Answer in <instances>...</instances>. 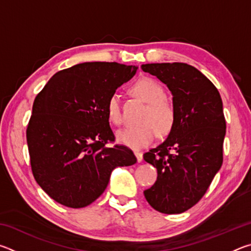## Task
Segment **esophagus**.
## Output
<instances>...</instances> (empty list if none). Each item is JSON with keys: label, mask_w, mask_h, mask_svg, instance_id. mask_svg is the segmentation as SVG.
<instances>
[{"label": "esophagus", "mask_w": 251, "mask_h": 251, "mask_svg": "<svg viewBox=\"0 0 251 251\" xmlns=\"http://www.w3.org/2000/svg\"><path fill=\"white\" fill-rule=\"evenodd\" d=\"M134 154L136 156V158H137V161L138 163H141V161L143 160V154L141 151H134Z\"/></svg>", "instance_id": "1"}]
</instances>
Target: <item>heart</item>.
Here are the masks:
<instances>
[{
    "label": "heart",
    "mask_w": 251,
    "mask_h": 251,
    "mask_svg": "<svg viewBox=\"0 0 251 251\" xmlns=\"http://www.w3.org/2000/svg\"><path fill=\"white\" fill-rule=\"evenodd\" d=\"M130 92L147 103L141 123L133 127L118 130L117 141L131 150H142L150 146L157 135L166 136L171 133L176 122V109L171 100L165 97V91L156 80L150 77L138 79ZM106 113L110 123L121 125L123 122L120 96L114 93L106 103Z\"/></svg>",
    "instance_id": "1"
}]
</instances>
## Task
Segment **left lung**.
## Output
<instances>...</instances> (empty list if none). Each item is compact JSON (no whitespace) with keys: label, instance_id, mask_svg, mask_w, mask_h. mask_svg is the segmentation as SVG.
<instances>
[{"label":"left lung","instance_id":"1","mask_svg":"<svg viewBox=\"0 0 251 251\" xmlns=\"http://www.w3.org/2000/svg\"><path fill=\"white\" fill-rule=\"evenodd\" d=\"M142 70L167 85L176 109L166 141L144 154L157 168V180L144 195L155 210L181 214L201 201L223 165V100L215 85L192 65L154 63Z\"/></svg>","mask_w":251,"mask_h":251}]
</instances>
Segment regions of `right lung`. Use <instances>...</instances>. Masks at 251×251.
<instances>
[{"instance_id": "add662e5", "label": "right lung", "mask_w": 251, "mask_h": 251, "mask_svg": "<svg viewBox=\"0 0 251 251\" xmlns=\"http://www.w3.org/2000/svg\"><path fill=\"white\" fill-rule=\"evenodd\" d=\"M137 67L116 62H87L57 72L33 103L26 128L33 176L63 206L94 202L118 166L137 159L128 147L114 144L106 103Z\"/></svg>"}]
</instances>
